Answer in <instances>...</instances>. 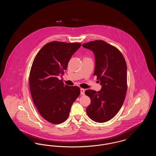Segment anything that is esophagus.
Returning <instances> with one entry per match:
<instances>
[{"mask_svg": "<svg viewBox=\"0 0 156 156\" xmlns=\"http://www.w3.org/2000/svg\"><path fill=\"white\" fill-rule=\"evenodd\" d=\"M81 95H85V89L83 88H81Z\"/></svg>", "mask_w": 156, "mask_h": 156, "instance_id": "1", "label": "esophagus"}]
</instances>
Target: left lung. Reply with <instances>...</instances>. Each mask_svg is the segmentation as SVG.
<instances>
[{
  "instance_id": "left-lung-1",
  "label": "left lung",
  "mask_w": 156,
  "mask_h": 156,
  "mask_svg": "<svg viewBox=\"0 0 156 156\" xmlns=\"http://www.w3.org/2000/svg\"><path fill=\"white\" fill-rule=\"evenodd\" d=\"M92 50L95 58L94 75L100 81L102 88L96 92L88 89L85 94L90 99L87 108L89 118L106 122L113 118L123 104L127 91V66L122 54L115 47L103 40L82 44Z\"/></svg>"
}]
</instances>
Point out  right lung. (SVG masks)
<instances>
[{"instance_id":"obj_1","label":"right lung","mask_w":156,"mask_h":156,"mask_svg":"<svg viewBox=\"0 0 156 156\" xmlns=\"http://www.w3.org/2000/svg\"><path fill=\"white\" fill-rule=\"evenodd\" d=\"M81 45L78 43L51 41L37 53L29 75L33 102L42 117L53 124H59L68 118L80 88L64 85L58 76L64 74L72 55Z\"/></svg>"}]
</instances>
